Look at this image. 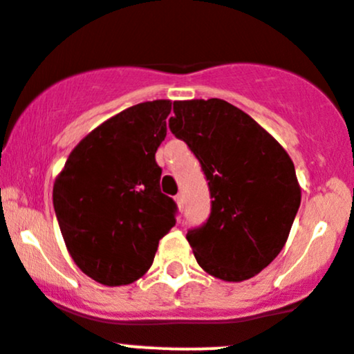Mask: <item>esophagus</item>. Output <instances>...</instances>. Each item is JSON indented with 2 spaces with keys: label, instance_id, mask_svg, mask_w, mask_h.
I'll return each instance as SVG.
<instances>
[{
  "label": "esophagus",
  "instance_id": "34e87169",
  "mask_svg": "<svg viewBox=\"0 0 354 354\" xmlns=\"http://www.w3.org/2000/svg\"><path fill=\"white\" fill-rule=\"evenodd\" d=\"M174 202L178 203V207H180V210H181V208H183V195H181V193H178V195L174 196Z\"/></svg>",
  "mask_w": 354,
  "mask_h": 354
}]
</instances>
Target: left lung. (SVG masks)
<instances>
[{"label": "left lung", "mask_w": 354, "mask_h": 354, "mask_svg": "<svg viewBox=\"0 0 354 354\" xmlns=\"http://www.w3.org/2000/svg\"><path fill=\"white\" fill-rule=\"evenodd\" d=\"M173 111L171 132L192 149L210 188V217L187 234L196 263L218 280H249L288 239L302 198L293 161L225 100L174 102Z\"/></svg>", "instance_id": "1"}]
</instances>
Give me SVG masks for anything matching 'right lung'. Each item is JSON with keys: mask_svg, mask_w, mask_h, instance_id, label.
I'll return each mask as SVG.
<instances>
[{"mask_svg": "<svg viewBox=\"0 0 354 354\" xmlns=\"http://www.w3.org/2000/svg\"><path fill=\"white\" fill-rule=\"evenodd\" d=\"M169 111V100L120 111L71 151L55 178L52 200L66 248L98 283L139 280L176 224V203L161 193L156 162Z\"/></svg>", "mask_w": 354, "mask_h": 354, "instance_id": "add662e5", "label": "right lung"}]
</instances>
